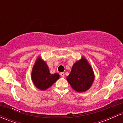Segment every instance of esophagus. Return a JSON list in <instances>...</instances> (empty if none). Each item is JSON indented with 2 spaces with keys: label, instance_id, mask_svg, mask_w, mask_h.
Wrapping results in <instances>:
<instances>
[{
  "label": "esophagus",
  "instance_id": "obj_1",
  "mask_svg": "<svg viewBox=\"0 0 123 123\" xmlns=\"http://www.w3.org/2000/svg\"><path fill=\"white\" fill-rule=\"evenodd\" d=\"M60 75H61V77H65V73H63V72L60 73Z\"/></svg>",
  "mask_w": 123,
  "mask_h": 123
}]
</instances>
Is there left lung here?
Wrapping results in <instances>:
<instances>
[{"instance_id": "obj_1", "label": "left lung", "mask_w": 123, "mask_h": 123, "mask_svg": "<svg viewBox=\"0 0 123 123\" xmlns=\"http://www.w3.org/2000/svg\"><path fill=\"white\" fill-rule=\"evenodd\" d=\"M66 79L75 91L84 92L92 85L94 74L92 68L87 60L81 58L73 65Z\"/></svg>"}]
</instances>
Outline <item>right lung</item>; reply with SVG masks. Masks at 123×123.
<instances>
[{
  "mask_svg": "<svg viewBox=\"0 0 123 123\" xmlns=\"http://www.w3.org/2000/svg\"><path fill=\"white\" fill-rule=\"evenodd\" d=\"M58 73L51 74L45 62L38 58L32 72V81L35 86L41 90H45L51 87L58 79Z\"/></svg>",
  "mask_w": 123,
  "mask_h": 123,
  "instance_id": "add662e5",
  "label": "right lung"
}]
</instances>
